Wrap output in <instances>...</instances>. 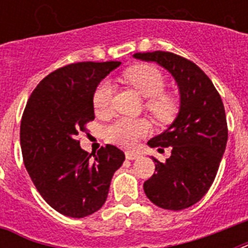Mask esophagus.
I'll list each match as a JSON object with an SVG mask.
<instances>
[{
    "label": "esophagus",
    "instance_id": "esophagus-1",
    "mask_svg": "<svg viewBox=\"0 0 248 248\" xmlns=\"http://www.w3.org/2000/svg\"><path fill=\"white\" fill-rule=\"evenodd\" d=\"M124 155H126V158L127 159H136L140 157L139 152H134V151H127Z\"/></svg>",
    "mask_w": 248,
    "mask_h": 248
}]
</instances>
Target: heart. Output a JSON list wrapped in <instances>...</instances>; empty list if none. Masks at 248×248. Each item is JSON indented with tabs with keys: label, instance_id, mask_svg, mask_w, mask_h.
I'll list each match as a JSON object with an SVG mask.
<instances>
[{
	"label": "heart",
	"instance_id": "b5f03b06",
	"mask_svg": "<svg viewBox=\"0 0 248 248\" xmlns=\"http://www.w3.org/2000/svg\"><path fill=\"white\" fill-rule=\"evenodd\" d=\"M126 83L131 85L141 96L147 97L145 108L159 121H169L176 112V103L172 96L163 93L165 78L162 73L153 65L139 64L126 69L122 75ZM113 86L108 81L97 85L93 95V107L96 114H107L112 107ZM149 131V124L141 118H118L107 127L109 141L134 147L140 138Z\"/></svg>",
	"mask_w": 248,
	"mask_h": 248
}]
</instances>
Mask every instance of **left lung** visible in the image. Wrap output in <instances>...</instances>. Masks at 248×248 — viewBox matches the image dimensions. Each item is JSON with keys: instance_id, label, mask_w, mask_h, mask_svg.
I'll use <instances>...</instances> for the list:
<instances>
[{"instance_id": "obj_1", "label": "left lung", "mask_w": 248, "mask_h": 248, "mask_svg": "<svg viewBox=\"0 0 248 248\" xmlns=\"http://www.w3.org/2000/svg\"><path fill=\"white\" fill-rule=\"evenodd\" d=\"M135 59L155 62L171 73L180 93V109L170 127L148 141L171 147L166 162L144 183V192L161 208L179 211L197 203L215 180L228 141L225 109L211 79L198 65L167 51L136 52ZM163 151V149H162Z\"/></svg>"}]
</instances>
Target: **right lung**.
Listing matches in <instances>:
<instances>
[{"label":"right lung","instance_id":"add662e5","mask_svg":"<svg viewBox=\"0 0 248 248\" xmlns=\"http://www.w3.org/2000/svg\"><path fill=\"white\" fill-rule=\"evenodd\" d=\"M120 64L82 62L56 69L33 90L21 117L25 169L42 198L65 216L79 219L96 212L124 161L114 145L89 155L77 139L95 118L93 91Z\"/></svg>","mask_w":248,"mask_h":248}]
</instances>
